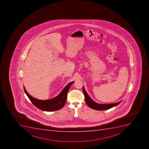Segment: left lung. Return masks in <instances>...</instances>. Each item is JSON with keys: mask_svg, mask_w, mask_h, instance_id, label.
<instances>
[{"mask_svg": "<svg viewBox=\"0 0 149 149\" xmlns=\"http://www.w3.org/2000/svg\"><path fill=\"white\" fill-rule=\"evenodd\" d=\"M83 90L84 93L86 103L88 105V106L89 107L91 108L92 109H94V110H98V111L108 110V109H110L111 108L113 107L114 106H116L122 102V101H120V102H116V103L111 104H98V103H96V102H94L90 97L88 95L86 90L84 89V86H83Z\"/></svg>", "mask_w": 149, "mask_h": 149, "instance_id": "8db88e82", "label": "left lung"}]
</instances>
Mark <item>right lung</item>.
Wrapping results in <instances>:
<instances>
[{
  "label": "right lung",
  "instance_id": "add662e5",
  "mask_svg": "<svg viewBox=\"0 0 149 149\" xmlns=\"http://www.w3.org/2000/svg\"><path fill=\"white\" fill-rule=\"evenodd\" d=\"M74 83V81H73L68 84L56 97L47 100H40L35 98L29 94L25 89L24 86V89L27 97H29L32 103L36 107L45 111H54L62 108L65 105L66 102L68 91L70 86Z\"/></svg>",
  "mask_w": 149,
  "mask_h": 149
}]
</instances>
